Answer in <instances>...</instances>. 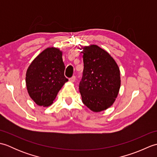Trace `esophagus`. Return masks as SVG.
Listing matches in <instances>:
<instances>
[{
    "mask_svg": "<svg viewBox=\"0 0 157 157\" xmlns=\"http://www.w3.org/2000/svg\"><path fill=\"white\" fill-rule=\"evenodd\" d=\"M69 80L71 82H74L75 81V76H72L71 78H70L69 79Z\"/></svg>",
    "mask_w": 157,
    "mask_h": 157,
    "instance_id": "1",
    "label": "esophagus"
}]
</instances>
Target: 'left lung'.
I'll use <instances>...</instances> for the list:
<instances>
[{"label":"left lung","instance_id":"8db88e82","mask_svg":"<svg viewBox=\"0 0 157 157\" xmlns=\"http://www.w3.org/2000/svg\"><path fill=\"white\" fill-rule=\"evenodd\" d=\"M84 71L79 89L84 104L93 112L113 105L118 95L121 78L119 68L104 49L92 44L82 48Z\"/></svg>","mask_w":157,"mask_h":157}]
</instances>
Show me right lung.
Instances as JSON below:
<instances>
[{"instance_id":"right-lung-1","label":"right lung","mask_w":157,"mask_h":157,"mask_svg":"<svg viewBox=\"0 0 157 157\" xmlns=\"http://www.w3.org/2000/svg\"><path fill=\"white\" fill-rule=\"evenodd\" d=\"M62 51L55 47L43 51L34 59L26 71L28 92L36 105H51L59 91L68 81L64 75Z\"/></svg>"}]
</instances>
